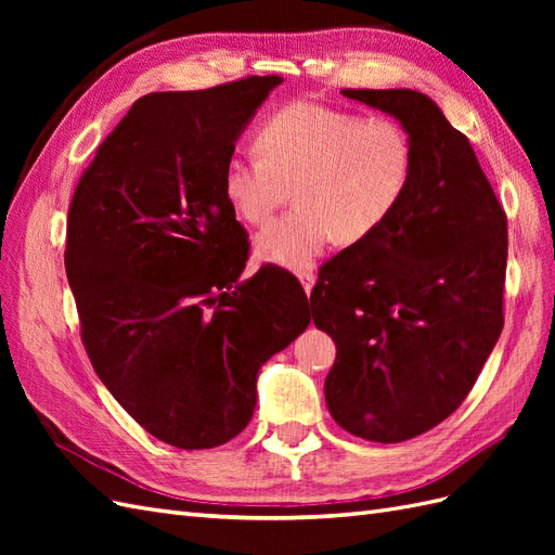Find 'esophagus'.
Listing matches in <instances>:
<instances>
[{
    "instance_id": "esophagus-1",
    "label": "esophagus",
    "mask_w": 555,
    "mask_h": 555,
    "mask_svg": "<svg viewBox=\"0 0 555 555\" xmlns=\"http://www.w3.org/2000/svg\"><path fill=\"white\" fill-rule=\"evenodd\" d=\"M298 280H300V284H304L306 294L310 296V292H312V287H314V275H312V273H300Z\"/></svg>"
}]
</instances>
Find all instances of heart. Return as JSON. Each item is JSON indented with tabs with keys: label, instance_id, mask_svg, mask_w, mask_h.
Wrapping results in <instances>:
<instances>
[{
	"label": "heart",
	"instance_id": "1",
	"mask_svg": "<svg viewBox=\"0 0 555 555\" xmlns=\"http://www.w3.org/2000/svg\"><path fill=\"white\" fill-rule=\"evenodd\" d=\"M255 155L227 162L222 192L238 220L261 227L292 190L296 208L259 233L255 259L294 273L308 271L333 238H371L391 220L412 178V141L391 117L310 102L268 117Z\"/></svg>",
	"mask_w": 555,
	"mask_h": 555
}]
</instances>
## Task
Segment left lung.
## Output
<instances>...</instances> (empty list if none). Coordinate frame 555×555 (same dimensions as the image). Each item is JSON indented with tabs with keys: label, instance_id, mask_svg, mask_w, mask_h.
<instances>
[{
	"label": "left lung",
	"instance_id": "left-lung-1",
	"mask_svg": "<svg viewBox=\"0 0 555 555\" xmlns=\"http://www.w3.org/2000/svg\"><path fill=\"white\" fill-rule=\"evenodd\" d=\"M408 131L412 178L371 238L319 273L310 304L338 357L324 382L335 424L396 444L456 410L502 333L507 217L475 150L416 90H343Z\"/></svg>",
	"mask_w": 555,
	"mask_h": 555
}]
</instances>
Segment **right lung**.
Wrapping results in <instances>:
<instances>
[{
  "mask_svg": "<svg viewBox=\"0 0 555 555\" xmlns=\"http://www.w3.org/2000/svg\"><path fill=\"white\" fill-rule=\"evenodd\" d=\"M280 76L141 96L82 173L64 266L82 343L129 416L178 449L249 424L261 365L310 324L278 271L243 280L247 233L222 192L236 141Z\"/></svg>",
  "mask_w": 555,
  "mask_h": 555,
  "instance_id": "right-lung-1",
  "label": "right lung"
}]
</instances>
